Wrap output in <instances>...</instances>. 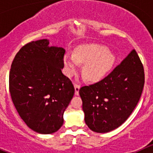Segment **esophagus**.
Masks as SVG:
<instances>
[{
    "instance_id": "34e87169",
    "label": "esophagus",
    "mask_w": 153,
    "mask_h": 153,
    "mask_svg": "<svg viewBox=\"0 0 153 153\" xmlns=\"http://www.w3.org/2000/svg\"><path fill=\"white\" fill-rule=\"evenodd\" d=\"M74 88H75V94L76 95H79V90L80 88V86L77 83H74Z\"/></svg>"
}]
</instances>
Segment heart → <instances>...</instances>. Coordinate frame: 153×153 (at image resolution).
<instances>
[{"mask_svg":"<svg viewBox=\"0 0 153 153\" xmlns=\"http://www.w3.org/2000/svg\"><path fill=\"white\" fill-rule=\"evenodd\" d=\"M115 61V57L108 48L97 44H87L76 47L74 54L64 56L66 73L72 76L79 67V63H84L83 74L90 81H97L108 73Z\"/></svg>","mask_w":153,"mask_h":153,"instance_id":"heart-1","label":"heart"}]
</instances>
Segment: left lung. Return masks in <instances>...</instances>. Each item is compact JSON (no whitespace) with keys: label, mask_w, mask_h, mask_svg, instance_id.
<instances>
[{"label":"left lung","mask_w":153,"mask_h":153,"mask_svg":"<svg viewBox=\"0 0 153 153\" xmlns=\"http://www.w3.org/2000/svg\"><path fill=\"white\" fill-rule=\"evenodd\" d=\"M144 83L143 63L132 50L107 76L79 89L86 125L100 133L118 128L134 110Z\"/></svg>","instance_id":"8db88e82"}]
</instances>
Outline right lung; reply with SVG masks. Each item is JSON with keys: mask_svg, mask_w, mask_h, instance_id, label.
Here are the masks:
<instances>
[{"mask_svg": "<svg viewBox=\"0 0 153 153\" xmlns=\"http://www.w3.org/2000/svg\"><path fill=\"white\" fill-rule=\"evenodd\" d=\"M43 39L25 44L17 52L9 74V90L21 118L41 134L56 132L74 94L72 82L62 73L63 47H49Z\"/></svg>", "mask_w": 153, "mask_h": 153, "instance_id": "obj_1", "label": "right lung"}]
</instances>
